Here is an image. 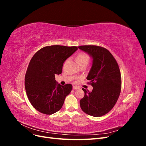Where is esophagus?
<instances>
[{
    "label": "esophagus",
    "instance_id": "1",
    "mask_svg": "<svg viewBox=\"0 0 146 146\" xmlns=\"http://www.w3.org/2000/svg\"><path fill=\"white\" fill-rule=\"evenodd\" d=\"M73 89L74 90H78V89H79V87L77 86H73Z\"/></svg>",
    "mask_w": 146,
    "mask_h": 146
}]
</instances>
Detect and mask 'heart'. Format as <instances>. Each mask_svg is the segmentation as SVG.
<instances>
[{"mask_svg":"<svg viewBox=\"0 0 146 146\" xmlns=\"http://www.w3.org/2000/svg\"><path fill=\"white\" fill-rule=\"evenodd\" d=\"M76 61L79 66L83 64H87L90 61V56L86 53H79L76 56Z\"/></svg>","mask_w":146,"mask_h":146,"instance_id":"1","label":"heart"}]
</instances>
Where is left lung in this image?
I'll use <instances>...</instances> for the list:
<instances>
[{"instance_id":"obj_1","label":"left lung","mask_w":146,"mask_h":146,"mask_svg":"<svg viewBox=\"0 0 146 146\" xmlns=\"http://www.w3.org/2000/svg\"><path fill=\"white\" fill-rule=\"evenodd\" d=\"M78 48L92 58V67L86 79L93 87L85 92L80 100L82 110L88 115L100 117L108 113L121 93V76L116 60L107 48L98 46H81Z\"/></svg>"}]
</instances>
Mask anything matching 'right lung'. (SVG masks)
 Returning <instances> with one entry per match:
<instances>
[{"label":"right lung","instance_id":"add662e5","mask_svg":"<svg viewBox=\"0 0 146 146\" xmlns=\"http://www.w3.org/2000/svg\"><path fill=\"white\" fill-rule=\"evenodd\" d=\"M77 49L76 46H46L31 59L25 76V89L30 102L37 111L52 114L62 107L72 86L60 85L55 76L61 74L64 62Z\"/></svg>","mask_w":146,"mask_h":146}]
</instances>
